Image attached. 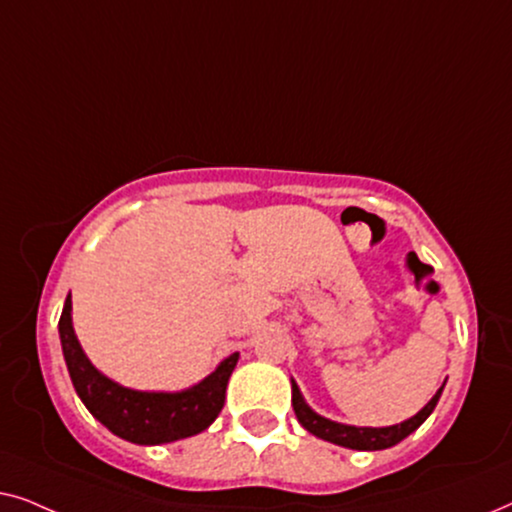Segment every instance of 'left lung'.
Wrapping results in <instances>:
<instances>
[{
	"label": "left lung",
	"instance_id": "left-lung-1",
	"mask_svg": "<svg viewBox=\"0 0 512 512\" xmlns=\"http://www.w3.org/2000/svg\"><path fill=\"white\" fill-rule=\"evenodd\" d=\"M443 387H440L429 403L424 405L417 415L405 419L401 424L394 426H352V424H340L333 422L319 412H314L310 405L305 403L303 394H300L296 380H291V401H293V412H296L298 422L303 424L305 431H310L312 436L321 440H328V443L349 447V450H361V452H375V450H387V447H394L401 443L403 438H408L412 431H417L419 426L426 422V417L431 415L433 408L438 405V398L443 394Z\"/></svg>",
	"mask_w": 512,
	"mask_h": 512
}]
</instances>
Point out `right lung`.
<instances>
[{"mask_svg":"<svg viewBox=\"0 0 512 512\" xmlns=\"http://www.w3.org/2000/svg\"><path fill=\"white\" fill-rule=\"evenodd\" d=\"M60 345L76 394L97 422L135 445H163L205 431L219 417L226 387L240 354H230L193 387L181 391H139L100 373L83 352L72 324V293L60 314Z\"/></svg>","mask_w":512,"mask_h":512,"instance_id":"right-lung-1","label":"right lung"}]
</instances>
